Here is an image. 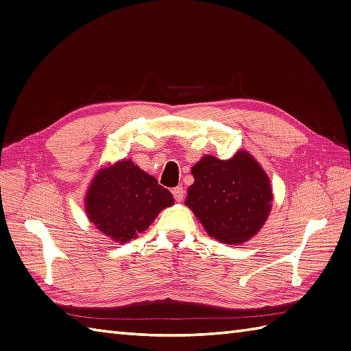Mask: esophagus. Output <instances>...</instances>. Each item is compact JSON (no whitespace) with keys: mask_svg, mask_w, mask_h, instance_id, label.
I'll return each mask as SVG.
<instances>
[{"mask_svg":"<svg viewBox=\"0 0 351 351\" xmlns=\"http://www.w3.org/2000/svg\"><path fill=\"white\" fill-rule=\"evenodd\" d=\"M173 195H174V198L177 199V202H183V198H184L183 186H177V188H174L173 189Z\"/></svg>","mask_w":351,"mask_h":351,"instance_id":"obj_1","label":"esophagus"}]
</instances>
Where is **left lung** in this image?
Listing matches in <instances>:
<instances>
[{"label": "left lung", "mask_w": 351, "mask_h": 351, "mask_svg": "<svg viewBox=\"0 0 351 351\" xmlns=\"http://www.w3.org/2000/svg\"><path fill=\"white\" fill-rule=\"evenodd\" d=\"M194 184L184 204L212 238L234 245L252 239L269 215V178L254 157L238 152L232 159L203 156L192 168Z\"/></svg>", "instance_id": "8db88e82"}]
</instances>
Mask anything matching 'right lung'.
<instances>
[{
  "label": "right lung",
  "instance_id": "obj_1",
  "mask_svg": "<svg viewBox=\"0 0 351 351\" xmlns=\"http://www.w3.org/2000/svg\"><path fill=\"white\" fill-rule=\"evenodd\" d=\"M174 204L173 194L128 159L101 168L86 192V215L98 230L125 244Z\"/></svg>",
  "mask_w": 351,
  "mask_h": 351
}]
</instances>
